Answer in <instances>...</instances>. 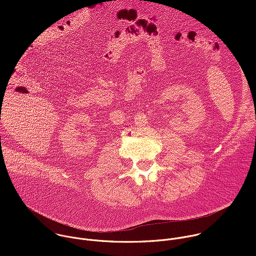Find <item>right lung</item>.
<instances>
[{"mask_svg":"<svg viewBox=\"0 0 256 256\" xmlns=\"http://www.w3.org/2000/svg\"><path fill=\"white\" fill-rule=\"evenodd\" d=\"M0 120H1V118H0Z\"/></svg>","mask_w":256,"mask_h":256,"instance_id":"add662e5","label":"right lung"}]
</instances>
